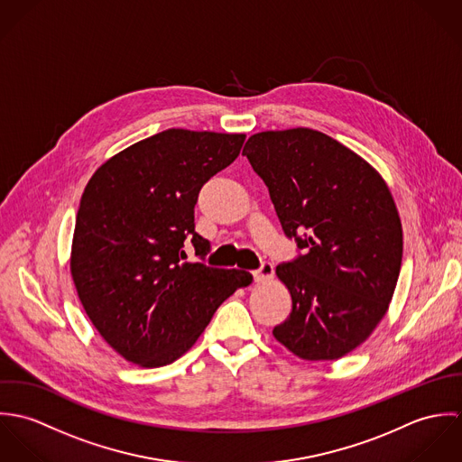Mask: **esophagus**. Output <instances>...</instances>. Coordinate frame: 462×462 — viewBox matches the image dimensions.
<instances>
[{
    "mask_svg": "<svg viewBox=\"0 0 462 462\" xmlns=\"http://www.w3.org/2000/svg\"><path fill=\"white\" fill-rule=\"evenodd\" d=\"M272 275H273V264L270 263V262H262V264L256 270H253V277L256 281H264V279H268Z\"/></svg>",
    "mask_w": 462,
    "mask_h": 462,
    "instance_id": "1",
    "label": "esophagus"
}]
</instances>
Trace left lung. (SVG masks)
I'll return each mask as SVG.
<instances>
[{"instance_id":"left-lung-1","label":"left lung","mask_w":462,"mask_h":462,"mask_svg":"<svg viewBox=\"0 0 462 462\" xmlns=\"http://www.w3.org/2000/svg\"><path fill=\"white\" fill-rule=\"evenodd\" d=\"M242 154L297 244V256L275 268L293 306L272 332L302 359H337L372 334L393 297L402 263L395 200L377 171L324 133H256Z\"/></svg>"}]
</instances>
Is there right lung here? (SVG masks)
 <instances>
[{
	"label": "right lung",
	"instance_id": "obj_1",
	"mask_svg": "<svg viewBox=\"0 0 462 462\" xmlns=\"http://www.w3.org/2000/svg\"><path fill=\"white\" fill-rule=\"evenodd\" d=\"M245 134L167 130L103 163L79 200L70 273L105 341L134 365L181 357L218 306L253 275L202 263V185L236 160ZM194 246L201 260L185 264Z\"/></svg>",
	"mask_w": 462,
	"mask_h": 462
}]
</instances>
